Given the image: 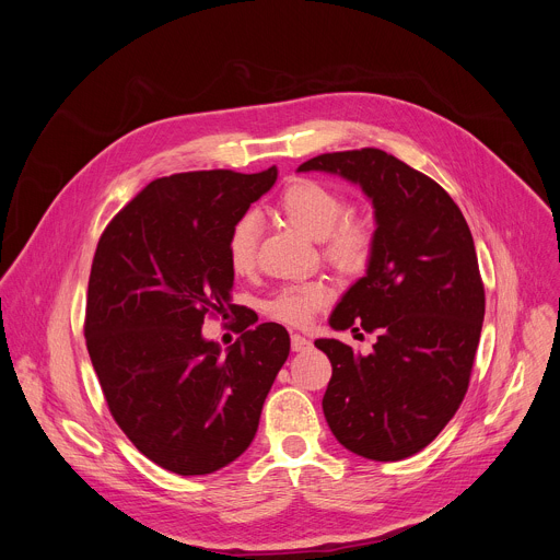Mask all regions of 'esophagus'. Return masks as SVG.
<instances>
[{"label":"esophagus","instance_id":"obj_1","mask_svg":"<svg viewBox=\"0 0 560 560\" xmlns=\"http://www.w3.org/2000/svg\"><path fill=\"white\" fill-rule=\"evenodd\" d=\"M290 343H292V352H305V350H310V346H312V343H310L305 337H301V335H292Z\"/></svg>","mask_w":560,"mask_h":560}]
</instances>
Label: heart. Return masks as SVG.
Masks as SVG:
<instances>
[{
    "label": "heart",
    "instance_id": "1",
    "mask_svg": "<svg viewBox=\"0 0 560 560\" xmlns=\"http://www.w3.org/2000/svg\"><path fill=\"white\" fill-rule=\"evenodd\" d=\"M277 208L294 230L314 242H324V253L337 268L357 272L365 266L370 257V234L357 221H341L346 217V201L335 188L314 179H296L281 192ZM255 248V219H238L228 236V261L236 275L253 270ZM326 301L328 288L324 283H299L279 290L268 303V310L277 322L305 326Z\"/></svg>",
    "mask_w": 560,
    "mask_h": 560
}]
</instances>
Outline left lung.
Wrapping results in <instances>:
<instances>
[{"label": "left lung", "instance_id": "left-lung-1", "mask_svg": "<svg viewBox=\"0 0 560 560\" xmlns=\"http://www.w3.org/2000/svg\"><path fill=\"white\" fill-rule=\"evenodd\" d=\"M296 171L359 186L376 223L365 275L328 318L335 330L376 332L372 352L314 341L332 363L326 421L363 458H408L439 436L467 392L486 316L471 232L436 182L378 148L318 154Z\"/></svg>", "mask_w": 560, "mask_h": 560}]
</instances>
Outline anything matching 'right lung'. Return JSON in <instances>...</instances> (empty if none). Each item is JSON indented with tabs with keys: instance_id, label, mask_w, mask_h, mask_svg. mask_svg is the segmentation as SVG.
I'll list each match as a JSON object with an SVG mask.
<instances>
[{
	"instance_id": "add662e5",
	"label": "right lung",
	"mask_w": 560,
	"mask_h": 560,
	"mask_svg": "<svg viewBox=\"0 0 560 560\" xmlns=\"http://www.w3.org/2000/svg\"><path fill=\"white\" fill-rule=\"evenodd\" d=\"M277 166L150 182L104 230L86 301V346L113 419L152 463L212 474L253 443L290 354L279 324L246 322L225 354L201 335L232 301L228 236ZM232 310V307H230Z\"/></svg>"
}]
</instances>
